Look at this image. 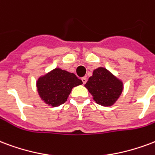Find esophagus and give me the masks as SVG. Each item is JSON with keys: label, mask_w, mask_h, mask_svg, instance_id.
Here are the masks:
<instances>
[{"label": "esophagus", "mask_w": 155, "mask_h": 155, "mask_svg": "<svg viewBox=\"0 0 155 155\" xmlns=\"http://www.w3.org/2000/svg\"><path fill=\"white\" fill-rule=\"evenodd\" d=\"M82 82H83V84H85V83H86L87 81V78H86V77H83V78H82Z\"/></svg>", "instance_id": "esophagus-1"}]
</instances>
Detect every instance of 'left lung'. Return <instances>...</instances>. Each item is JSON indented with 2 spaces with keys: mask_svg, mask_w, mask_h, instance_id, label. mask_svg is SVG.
<instances>
[{
  "mask_svg": "<svg viewBox=\"0 0 155 155\" xmlns=\"http://www.w3.org/2000/svg\"><path fill=\"white\" fill-rule=\"evenodd\" d=\"M85 87L94 101L103 106L112 105L123 91V83L104 68L95 69Z\"/></svg>",
  "mask_w": 155,
  "mask_h": 155,
  "instance_id": "1",
  "label": "left lung"
}]
</instances>
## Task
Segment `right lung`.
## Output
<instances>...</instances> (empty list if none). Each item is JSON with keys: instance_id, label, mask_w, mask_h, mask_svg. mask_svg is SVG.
<instances>
[{"instance_id": "1", "label": "right lung", "mask_w": 155, "mask_h": 155, "mask_svg": "<svg viewBox=\"0 0 155 155\" xmlns=\"http://www.w3.org/2000/svg\"><path fill=\"white\" fill-rule=\"evenodd\" d=\"M81 84L82 80L75 74L55 68L38 79L37 87L41 98L46 104L59 106L67 101L73 87Z\"/></svg>"}]
</instances>
